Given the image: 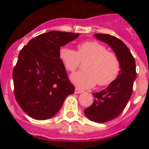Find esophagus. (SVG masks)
Wrapping results in <instances>:
<instances>
[{"label": "esophagus", "instance_id": "obj_1", "mask_svg": "<svg viewBox=\"0 0 149 149\" xmlns=\"http://www.w3.org/2000/svg\"><path fill=\"white\" fill-rule=\"evenodd\" d=\"M83 91L81 90V89H79V88H75V93H77V94H79V93H81Z\"/></svg>", "mask_w": 149, "mask_h": 149}]
</instances>
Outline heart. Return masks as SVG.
<instances>
[{
  "mask_svg": "<svg viewBox=\"0 0 149 149\" xmlns=\"http://www.w3.org/2000/svg\"><path fill=\"white\" fill-rule=\"evenodd\" d=\"M59 56L66 70L73 72L84 64V70L71 77L72 81L81 88H88L98 84L107 86L118 77L121 65L118 56L108 51L107 47L97 41H84L77 45L75 51L64 46L59 50Z\"/></svg>",
  "mask_w": 149,
  "mask_h": 149,
  "instance_id": "obj_1",
  "label": "heart"
}]
</instances>
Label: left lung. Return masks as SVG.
I'll return each instance as SVG.
<instances>
[{
  "label": "left lung",
  "instance_id": "8db88e82",
  "mask_svg": "<svg viewBox=\"0 0 149 149\" xmlns=\"http://www.w3.org/2000/svg\"><path fill=\"white\" fill-rule=\"evenodd\" d=\"M94 37L112 48L121 65L116 81L105 89L93 93V103L84 109V114L92 121L104 123L118 117L127 105L136 77V62L130 50L120 39L109 34L97 33Z\"/></svg>",
  "mask_w": 149,
  "mask_h": 149
}]
</instances>
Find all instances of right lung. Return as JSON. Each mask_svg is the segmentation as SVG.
I'll return each mask as SVG.
<instances>
[{"mask_svg":"<svg viewBox=\"0 0 149 149\" xmlns=\"http://www.w3.org/2000/svg\"><path fill=\"white\" fill-rule=\"evenodd\" d=\"M78 36L50 31L30 40L19 52L13 70L15 98L32 118H51L61 109L65 98L74 93L59 50Z\"/></svg>","mask_w":149,"mask_h":149,"instance_id":"right-lung-1","label":"right lung"}]
</instances>
